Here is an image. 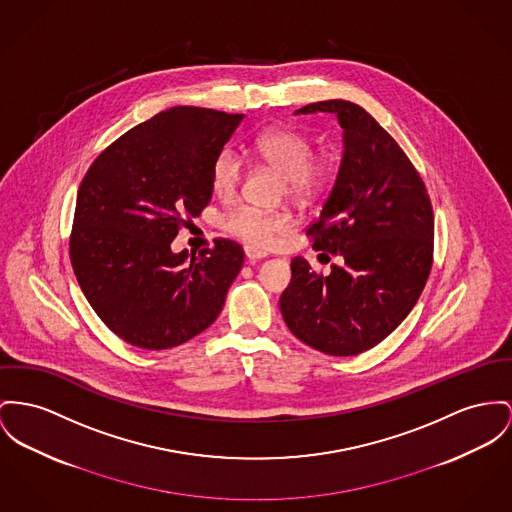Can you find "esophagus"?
<instances>
[{
	"instance_id": "obj_1",
	"label": "esophagus",
	"mask_w": 512,
	"mask_h": 512,
	"mask_svg": "<svg viewBox=\"0 0 512 512\" xmlns=\"http://www.w3.org/2000/svg\"><path fill=\"white\" fill-rule=\"evenodd\" d=\"M244 254H246L248 262H258V260H262V258L268 256L266 252H262V250H258V248H252V246H246V248H244Z\"/></svg>"
}]
</instances>
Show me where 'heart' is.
<instances>
[{
  "instance_id": "heart-1",
  "label": "heart",
  "mask_w": 512,
  "mask_h": 512,
  "mask_svg": "<svg viewBox=\"0 0 512 512\" xmlns=\"http://www.w3.org/2000/svg\"><path fill=\"white\" fill-rule=\"evenodd\" d=\"M254 153L277 172L285 190L293 198H310L320 192L330 180V165L324 159L314 157L312 141L295 130H270L254 141ZM244 176V163L239 151L225 147L211 169V184L223 198L237 194ZM227 227L258 246H266L273 237L289 227V217L283 213H266L254 207H240L231 213Z\"/></svg>"
}]
</instances>
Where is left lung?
Instances as JSON below:
<instances>
[{
	"label": "left lung",
	"mask_w": 512,
	"mask_h": 512,
	"mask_svg": "<svg viewBox=\"0 0 512 512\" xmlns=\"http://www.w3.org/2000/svg\"><path fill=\"white\" fill-rule=\"evenodd\" d=\"M330 112L341 128L340 169L312 248L343 258L328 275L291 262L279 299L287 328L326 355H357L392 334L415 307L433 262V209L402 147L359 104L320 101L295 114Z\"/></svg>",
	"instance_id": "obj_1"
}]
</instances>
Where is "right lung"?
Wrapping results in <instances>:
<instances>
[{"instance_id": "right-lung-1", "label": "right lung", "mask_w": 512, "mask_h": 512, "mask_svg": "<svg viewBox=\"0 0 512 512\" xmlns=\"http://www.w3.org/2000/svg\"><path fill=\"white\" fill-rule=\"evenodd\" d=\"M244 114L172 106L118 137L77 192L69 258L89 305L124 341L169 349L209 328L244 250L196 254L171 242L213 194L211 169Z\"/></svg>"}]
</instances>
